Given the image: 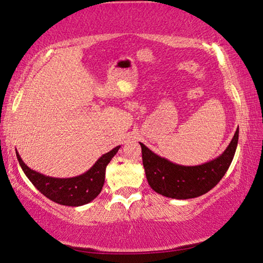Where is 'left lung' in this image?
I'll list each match as a JSON object with an SVG mask.
<instances>
[{"mask_svg": "<svg viewBox=\"0 0 263 263\" xmlns=\"http://www.w3.org/2000/svg\"><path fill=\"white\" fill-rule=\"evenodd\" d=\"M237 141L239 128L221 155L197 165L174 163L140 142L148 183L153 191L171 199L187 200L203 195L215 187L228 171L235 155Z\"/></svg>", "mask_w": 263, "mask_h": 263, "instance_id": "obj_1", "label": "left lung"}]
</instances>
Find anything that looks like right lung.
<instances>
[{
    "label": "right lung",
    "instance_id": "right-lung-1",
    "mask_svg": "<svg viewBox=\"0 0 263 263\" xmlns=\"http://www.w3.org/2000/svg\"><path fill=\"white\" fill-rule=\"evenodd\" d=\"M120 147L121 145H118L110 152L103 154L86 173L79 176L67 177V179L43 175L28 167L17 152H16V156L23 173L44 196L59 204L80 207V205L89 203L102 191L104 177H106V168L114 155L119 152Z\"/></svg>",
    "mask_w": 263,
    "mask_h": 263
}]
</instances>
